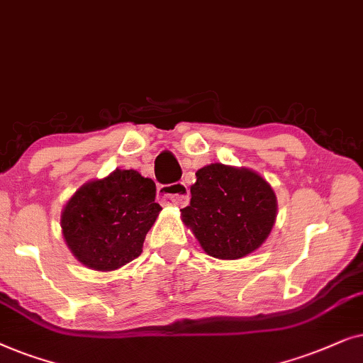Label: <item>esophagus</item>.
<instances>
[{
  "label": "esophagus",
  "mask_w": 363,
  "mask_h": 363,
  "mask_svg": "<svg viewBox=\"0 0 363 363\" xmlns=\"http://www.w3.org/2000/svg\"><path fill=\"white\" fill-rule=\"evenodd\" d=\"M157 196L166 204H172L177 207H184L186 204H189V187L184 182H174V184L161 186L157 189Z\"/></svg>",
  "instance_id": "34e87169"
}]
</instances>
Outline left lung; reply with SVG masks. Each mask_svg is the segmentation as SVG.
Masks as SVG:
<instances>
[{"instance_id": "left-lung-1", "label": "left lung", "mask_w": 363, "mask_h": 363, "mask_svg": "<svg viewBox=\"0 0 363 363\" xmlns=\"http://www.w3.org/2000/svg\"><path fill=\"white\" fill-rule=\"evenodd\" d=\"M191 204L181 209L202 249L217 259H240L272 230L277 201L257 172L211 164L196 172Z\"/></svg>"}]
</instances>
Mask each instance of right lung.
Segmentation results:
<instances>
[{
  "label": "right lung",
  "mask_w": 363,
  "mask_h": 363,
  "mask_svg": "<svg viewBox=\"0 0 363 363\" xmlns=\"http://www.w3.org/2000/svg\"><path fill=\"white\" fill-rule=\"evenodd\" d=\"M161 209L152 179L133 169H116L71 197L61 216L62 235L79 262L114 270L141 255Z\"/></svg>",
  "instance_id": "1"
}]
</instances>
